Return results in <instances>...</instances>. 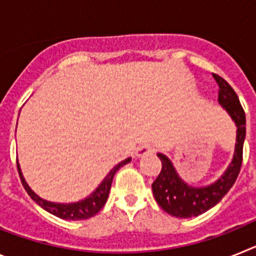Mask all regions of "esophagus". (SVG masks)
Returning a JSON list of instances; mask_svg holds the SVG:
<instances>
[{
    "instance_id": "obj_1",
    "label": "esophagus",
    "mask_w": 256,
    "mask_h": 256,
    "mask_svg": "<svg viewBox=\"0 0 256 256\" xmlns=\"http://www.w3.org/2000/svg\"><path fill=\"white\" fill-rule=\"evenodd\" d=\"M155 152V148L151 146V144H141L137 148L136 150V156L137 158H144V156H148V155H152Z\"/></svg>"
}]
</instances>
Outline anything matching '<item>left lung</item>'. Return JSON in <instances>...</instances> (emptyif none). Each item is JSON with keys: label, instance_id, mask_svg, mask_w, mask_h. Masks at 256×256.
Returning a JSON list of instances; mask_svg holds the SVG:
<instances>
[{"label": "left lung", "instance_id": "obj_1", "mask_svg": "<svg viewBox=\"0 0 256 256\" xmlns=\"http://www.w3.org/2000/svg\"><path fill=\"white\" fill-rule=\"evenodd\" d=\"M219 86L218 101L230 114L237 126L236 146L232 162L216 182L208 186L187 184L174 168L173 162L164 154H158L162 160V172L152 183V192L156 202L164 212L177 218H192L216 206L234 186L242 164V148L246 136V116L242 106L234 88L222 76L212 74Z\"/></svg>", "mask_w": 256, "mask_h": 256}]
</instances>
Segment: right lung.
Masks as SVG:
<instances>
[{
	"mask_svg": "<svg viewBox=\"0 0 256 256\" xmlns=\"http://www.w3.org/2000/svg\"><path fill=\"white\" fill-rule=\"evenodd\" d=\"M130 160H132L130 158H126V160H123V162H120L119 164L115 165L114 168L108 172V176L104 178L102 182L98 184V187L92 192L91 195L87 196V198H83V200L76 201V202H70V204L52 202V201H47L44 200V198H40V196L28 186V183L26 182V180L22 177L19 162H18V170H19L20 180H22V186H24L26 191L28 192V195L30 196L40 208H44L46 212H51V214L56 216L58 218L66 219V220H82V219L91 218V216H96L97 212H100L101 208L105 205L106 200H108V192H110V188H112V178H114L115 173H116L123 165L128 164Z\"/></svg>",
	"mask_w": 256,
	"mask_h": 256,
	"instance_id": "add662e5",
	"label": "right lung"
}]
</instances>
